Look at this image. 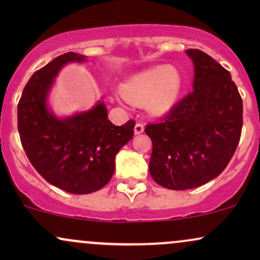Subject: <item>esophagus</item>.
Masks as SVG:
<instances>
[{
  "label": "esophagus",
  "mask_w": 260,
  "mask_h": 260,
  "mask_svg": "<svg viewBox=\"0 0 260 260\" xmlns=\"http://www.w3.org/2000/svg\"><path fill=\"white\" fill-rule=\"evenodd\" d=\"M143 132H144V124L140 123V122H137L136 126H134V133L142 134Z\"/></svg>",
  "instance_id": "34e87169"
}]
</instances>
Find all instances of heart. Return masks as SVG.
Segmentation results:
<instances>
[{"mask_svg": "<svg viewBox=\"0 0 260 260\" xmlns=\"http://www.w3.org/2000/svg\"><path fill=\"white\" fill-rule=\"evenodd\" d=\"M180 90V73L168 66L143 71L122 85V92L127 100L134 104L145 103L148 110L155 113L165 112L174 105Z\"/></svg>", "mask_w": 260, "mask_h": 260, "instance_id": "1", "label": "heart"}]
</instances>
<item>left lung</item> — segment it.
Wrapping results in <instances>:
<instances>
[{"instance_id": "obj_1", "label": "left lung", "mask_w": 260, "mask_h": 260, "mask_svg": "<svg viewBox=\"0 0 260 260\" xmlns=\"http://www.w3.org/2000/svg\"><path fill=\"white\" fill-rule=\"evenodd\" d=\"M186 52L194 64V88L159 122L145 126L153 142L149 172L157 184L175 190L199 187L221 174L243 124L242 98L229 71L201 50Z\"/></svg>"}]
</instances>
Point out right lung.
Masks as SVG:
<instances>
[{
  "label": "right lung",
  "instance_id": "add662e5",
  "mask_svg": "<svg viewBox=\"0 0 260 260\" xmlns=\"http://www.w3.org/2000/svg\"><path fill=\"white\" fill-rule=\"evenodd\" d=\"M67 52L37 71L18 103V132L26 156L49 183L72 194H88L106 186L115 156L133 138L134 120L115 126L104 104L88 112L58 120L46 107V96L61 67L84 61Z\"/></svg>",
  "mask_w": 260,
  "mask_h": 260
}]
</instances>
